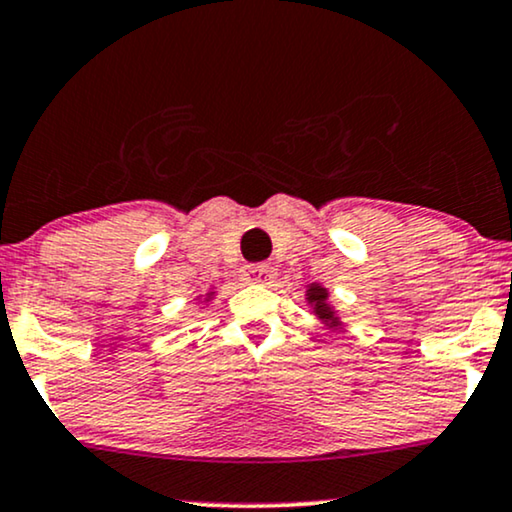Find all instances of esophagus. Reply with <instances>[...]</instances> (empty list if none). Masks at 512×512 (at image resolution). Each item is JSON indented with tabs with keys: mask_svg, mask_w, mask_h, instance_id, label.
Wrapping results in <instances>:
<instances>
[{
	"mask_svg": "<svg viewBox=\"0 0 512 512\" xmlns=\"http://www.w3.org/2000/svg\"><path fill=\"white\" fill-rule=\"evenodd\" d=\"M244 280L251 282V284H270L275 280V268L268 263H254V265H247V268L242 270Z\"/></svg>",
	"mask_w": 512,
	"mask_h": 512,
	"instance_id": "34e87169",
	"label": "esophagus"
}]
</instances>
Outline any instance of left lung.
Instances as JSON below:
<instances>
[{"label": "left lung", "instance_id": "left-lung-1", "mask_svg": "<svg viewBox=\"0 0 512 512\" xmlns=\"http://www.w3.org/2000/svg\"><path fill=\"white\" fill-rule=\"evenodd\" d=\"M329 296H331L329 289L320 282L308 284V289H305V303H308L310 313H313L327 329L338 331L343 329V322H341V315H338L336 305L331 303Z\"/></svg>", "mask_w": 512, "mask_h": 512}]
</instances>
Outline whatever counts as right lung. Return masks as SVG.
Listing matches in <instances>:
<instances>
[{
  "label": "right lung",
  "instance_id": "1",
  "mask_svg": "<svg viewBox=\"0 0 512 512\" xmlns=\"http://www.w3.org/2000/svg\"><path fill=\"white\" fill-rule=\"evenodd\" d=\"M214 296H216V289L211 287V289H207V294H199V296L195 298V301H197V303H204V305H209L211 301H214Z\"/></svg>",
  "mask_w": 512,
  "mask_h": 512
}]
</instances>
